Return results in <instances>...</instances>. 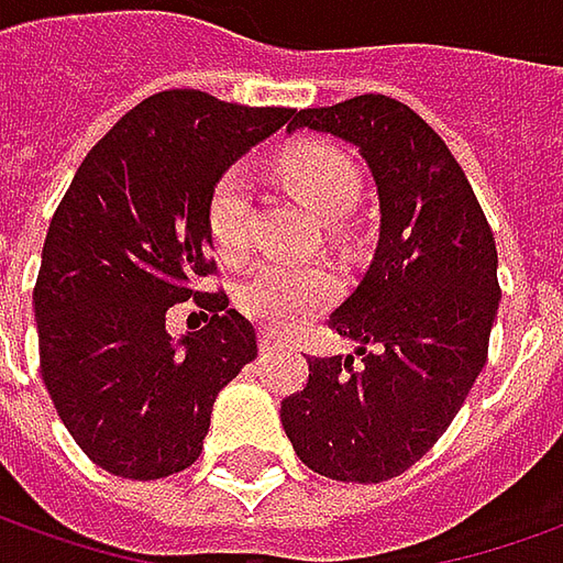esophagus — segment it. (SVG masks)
<instances>
[{
    "mask_svg": "<svg viewBox=\"0 0 563 563\" xmlns=\"http://www.w3.org/2000/svg\"><path fill=\"white\" fill-rule=\"evenodd\" d=\"M285 346H288V343L278 340L275 333H263V336H260V352H263V355H275V352H282Z\"/></svg>",
    "mask_w": 563,
    "mask_h": 563,
    "instance_id": "34e87169",
    "label": "esophagus"
}]
</instances>
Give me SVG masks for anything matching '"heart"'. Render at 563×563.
<instances>
[{"label":"heart","instance_id":"obj_1","mask_svg":"<svg viewBox=\"0 0 563 563\" xmlns=\"http://www.w3.org/2000/svg\"><path fill=\"white\" fill-rule=\"evenodd\" d=\"M278 170L321 220H343L358 199V170L331 143H294L278 158ZM254 186L242 165L227 168L208 196V232L223 260H242L251 244ZM336 297V278L324 266L260 263L239 288L242 309L273 331H288Z\"/></svg>","mask_w":563,"mask_h":563}]
</instances>
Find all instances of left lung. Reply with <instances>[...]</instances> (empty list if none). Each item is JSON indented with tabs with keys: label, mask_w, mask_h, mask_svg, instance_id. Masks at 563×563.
<instances>
[{
	"label": "left lung",
	"mask_w": 563,
	"mask_h": 563,
	"mask_svg": "<svg viewBox=\"0 0 563 563\" xmlns=\"http://www.w3.org/2000/svg\"><path fill=\"white\" fill-rule=\"evenodd\" d=\"M358 146L379 196V239L362 285L331 324L352 355L309 358L282 401L297 456L333 482L379 484L444 435L487 362L499 309L496 242L448 143L401 100L362 95L294 112Z\"/></svg>",
	"instance_id": "1"
}]
</instances>
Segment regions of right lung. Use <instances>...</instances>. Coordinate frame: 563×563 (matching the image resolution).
Instances as JSON below:
<instances>
[{
    "label": "right lung",
    "instance_id": "add662e5",
    "mask_svg": "<svg viewBox=\"0 0 563 563\" xmlns=\"http://www.w3.org/2000/svg\"><path fill=\"white\" fill-rule=\"evenodd\" d=\"M294 119L174 88L146 97L91 146L57 205L33 306L57 417L110 475L153 482L199 460L217 393L257 358V331L214 275L208 196L254 143ZM189 296L214 311L174 341L164 316Z\"/></svg>",
    "mask_w": 563,
    "mask_h": 563
}]
</instances>
